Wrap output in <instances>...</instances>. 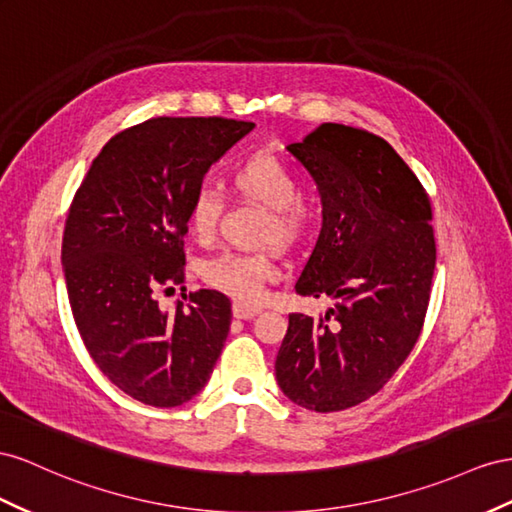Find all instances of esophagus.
Returning <instances> with one entry per match:
<instances>
[{
	"mask_svg": "<svg viewBox=\"0 0 512 512\" xmlns=\"http://www.w3.org/2000/svg\"><path fill=\"white\" fill-rule=\"evenodd\" d=\"M258 312H260L258 308H247V306H241V303H234V308H232L234 319H241V321L254 319V316H256Z\"/></svg>",
	"mask_w": 512,
	"mask_h": 512,
	"instance_id": "1",
	"label": "esophagus"
}]
</instances>
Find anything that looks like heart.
<instances>
[{
    "instance_id": "1",
    "label": "heart",
    "mask_w": 512,
    "mask_h": 512,
    "mask_svg": "<svg viewBox=\"0 0 512 512\" xmlns=\"http://www.w3.org/2000/svg\"><path fill=\"white\" fill-rule=\"evenodd\" d=\"M230 185L241 198L267 209L262 239L293 245L310 226V211L299 198V178L288 165L271 153H254L234 165ZM224 200L213 187H198L187 206V224L198 241H211L217 234ZM280 269L269 254L224 252L204 262L202 280L222 290L241 306L258 303L265 286L278 280Z\"/></svg>"
}]
</instances>
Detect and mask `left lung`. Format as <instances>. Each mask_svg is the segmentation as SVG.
Listing matches in <instances>:
<instances>
[{
  "instance_id": "obj_1",
  "label": "left lung",
  "mask_w": 512,
  "mask_h": 512,
  "mask_svg": "<svg viewBox=\"0 0 512 512\" xmlns=\"http://www.w3.org/2000/svg\"><path fill=\"white\" fill-rule=\"evenodd\" d=\"M290 153L310 172L323 228L295 290L336 303L288 314L275 379L295 405L329 413L375 396L416 347L435 271L428 193L383 137L325 122Z\"/></svg>"
}]
</instances>
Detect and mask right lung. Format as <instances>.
Segmentation results:
<instances>
[{"label":"right lung","mask_w":512,"mask_h":512,"mask_svg":"<svg viewBox=\"0 0 512 512\" xmlns=\"http://www.w3.org/2000/svg\"><path fill=\"white\" fill-rule=\"evenodd\" d=\"M252 129L219 116L150 118L103 146L73 198L62 265L75 325L103 375L144 405L187 403L224 349L232 321L224 293L183 295L174 312L159 308L157 293L185 282L193 191Z\"/></svg>","instance_id":"1"}]
</instances>
